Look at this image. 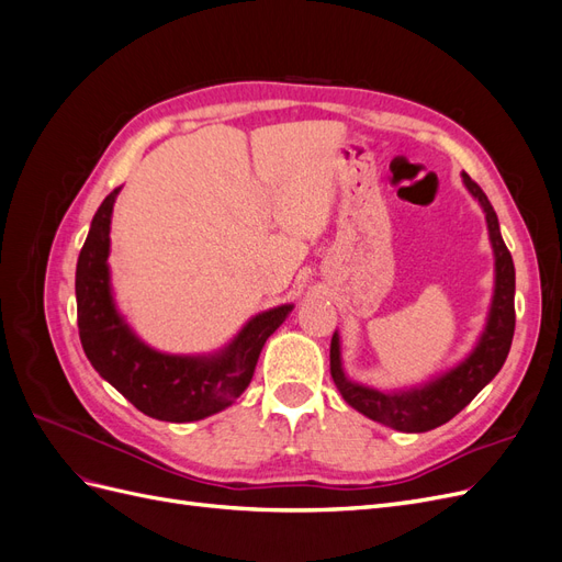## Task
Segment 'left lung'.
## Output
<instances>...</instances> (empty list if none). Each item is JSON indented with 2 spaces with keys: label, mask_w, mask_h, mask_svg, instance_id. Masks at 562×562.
<instances>
[{
  "label": "left lung",
  "mask_w": 562,
  "mask_h": 562,
  "mask_svg": "<svg viewBox=\"0 0 562 562\" xmlns=\"http://www.w3.org/2000/svg\"><path fill=\"white\" fill-rule=\"evenodd\" d=\"M462 182L485 213L490 246L492 255H495V288H492L485 328L475 339L473 349L457 366L438 372L427 382L405 389H375L353 382L345 372L342 345H339L337 330L330 342V375L342 398L353 411L363 413L372 422L405 434L431 431L450 422L459 411H464L479 396V391L502 370L508 349H512L516 328V269L512 252L502 239L497 213L485 192L467 173H462Z\"/></svg>",
  "instance_id": "8db88e82"
}]
</instances>
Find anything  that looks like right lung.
Masks as SVG:
<instances>
[{"label":"right lung","mask_w":562,"mask_h":562,"mask_svg":"<svg viewBox=\"0 0 562 562\" xmlns=\"http://www.w3.org/2000/svg\"><path fill=\"white\" fill-rule=\"evenodd\" d=\"M105 196L77 260V326L95 372L140 413L161 422H196L225 411L252 380L267 337L293 312L279 304L255 314L213 353H166L145 345L116 310L110 281V225L116 194Z\"/></svg>","instance_id":"obj_1"}]
</instances>
